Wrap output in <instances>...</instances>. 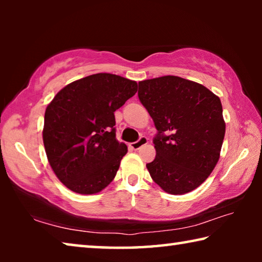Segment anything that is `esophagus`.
Listing matches in <instances>:
<instances>
[{"label": "esophagus", "mask_w": 262, "mask_h": 262, "mask_svg": "<svg viewBox=\"0 0 262 262\" xmlns=\"http://www.w3.org/2000/svg\"><path fill=\"white\" fill-rule=\"evenodd\" d=\"M148 143V139L145 136H141L139 140H137L136 142H133V143L129 144V147L133 149V150H139L141 147H143L144 144Z\"/></svg>", "instance_id": "obj_1"}]
</instances>
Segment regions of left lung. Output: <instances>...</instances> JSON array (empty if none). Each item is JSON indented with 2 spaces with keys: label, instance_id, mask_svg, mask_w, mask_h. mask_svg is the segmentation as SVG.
<instances>
[{
  "label": "left lung",
  "instance_id": "8db88e82",
  "mask_svg": "<svg viewBox=\"0 0 262 262\" xmlns=\"http://www.w3.org/2000/svg\"><path fill=\"white\" fill-rule=\"evenodd\" d=\"M139 99L152 118L156 157L147 164L152 180L168 194L199 187L214 170L225 134L219 97L178 76L139 83Z\"/></svg>",
  "mask_w": 262,
  "mask_h": 262
}]
</instances>
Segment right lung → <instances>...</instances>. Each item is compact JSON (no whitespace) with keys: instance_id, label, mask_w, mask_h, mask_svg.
Segmentation results:
<instances>
[{"instance_id":"1","label":"right lung","mask_w":262,"mask_h":262,"mask_svg":"<svg viewBox=\"0 0 262 262\" xmlns=\"http://www.w3.org/2000/svg\"><path fill=\"white\" fill-rule=\"evenodd\" d=\"M137 83L95 74L68 84L47 106L42 140L50 165L78 194L103 190L120 166L127 145L115 137L114 112L132 98Z\"/></svg>"}]
</instances>
